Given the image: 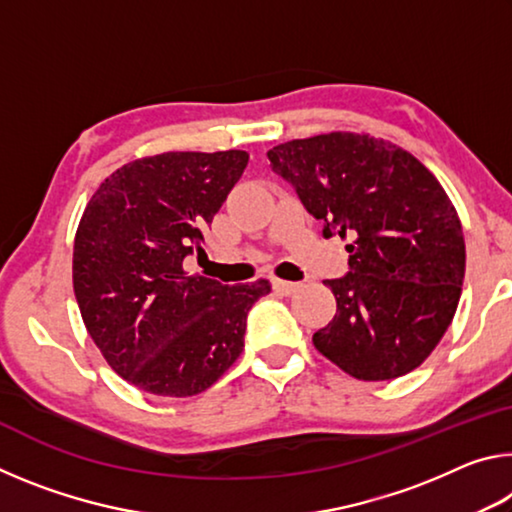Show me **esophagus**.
<instances>
[{
    "label": "esophagus",
    "mask_w": 512,
    "mask_h": 512,
    "mask_svg": "<svg viewBox=\"0 0 512 512\" xmlns=\"http://www.w3.org/2000/svg\"><path fill=\"white\" fill-rule=\"evenodd\" d=\"M273 289L275 291H280L282 296H291V293H296V291H300V284L298 282H287V280H273Z\"/></svg>",
    "instance_id": "34e87169"
}]
</instances>
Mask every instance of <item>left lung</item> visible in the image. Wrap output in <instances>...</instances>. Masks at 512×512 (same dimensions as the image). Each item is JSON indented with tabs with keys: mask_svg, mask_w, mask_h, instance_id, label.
<instances>
[{
	"mask_svg": "<svg viewBox=\"0 0 512 512\" xmlns=\"http://www.w3.org/2000/svg\"><path fill=\"white\" fill-rule=\"evenodd\" d=\"M323 235L350 239V273L325 280L336 314L316 350L350 377L386 381L420 366L456 314L465 239L438 178L368 133H327L268 151Z\"/></svg>",
	"mask_w": 512,
	"mask_h": 512,
	"instance_id": "1",
	"label": "left lung"
}]
</instances>
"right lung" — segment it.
Segmentation results:
<instances>
[{
	"instance_id": "add662e5",
	"label": "right lung",
	"mask_w": 512,
	"mask_h": 512,
	"mask_svg": "<svg viewBox=\"0 0 512 512\" xmlns=\"http://www.w3.org/2000/svg\"><path fill=\"white\" fill-rule=\"evenodd\" d=\"M246 151H169L119 167L90 198L74 237L83 323L119 377L151 395L192 397L244 350L246 316L271 291L185 271L237 185Z\"/></svg>"
}]
</instances>
